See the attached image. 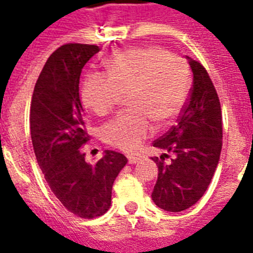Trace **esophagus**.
Returning <instances> with one entry per match:
<instances>
[{
	"label": "esophagus",
	"mask_w": 253,
	"mask_h": 253,
	"mask_svg": "<svg viewBox=\"0 0 253 253\" xmlns=\"http://www.w3.org/2000/svg\"><path fill=\"white\" fill-rule=\"evenodd\" d=\"M140 160L142 159L136 158V156H128V163L130 164H138V163H140Z\"/></svg>",
	"instance_id": "34e87169"
}]
</instances>
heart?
Returning a JSON list of instances; mask_svg holds the SVG:
<instances>
[{
  "mask_svg": "<svg viewBox=\"0 0 253 253\" xmlns=\"http://www.w3.org/2000/svg\"><path fill=\"white\" fill-rule=\"evenodd\" d=\"M107 76L91 73L83 83L85 107L109 114L128 93L131 110L103 127L110 146L132 154L154 132V122L167 126L178 117L188 97L190 76L185 60L160 45L132 47L105 61Z\"/></svg>",
  "mask_w": 253,
  "mask_h": 253,
  "instance_id": "obj_1",
  "label": "heart"
}]
</instances>
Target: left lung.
Returning <instances> with one entry per match:
<instances>
[{
  "instance_id": "8db88e82",
  "label": "left lung",
  "mask_w": 253,
  "mask_h": 253,
  "mask_svg": "<svg viewBox=\"0 0 253 253\" xmlns=\"http://www.w3.org/2000/svg\"><path fill=\"white\" fill-rule=\"evenodd\" d=\"M186 59L193 72L189 101L176 126L155 140L154 147L163 154L152 159L159 168L152 201L173 212L186 210L204 196L222 150V111L215 87L201 63ZM166 158L168 165L164 164Z\"/></svg>"
}]
</instances>
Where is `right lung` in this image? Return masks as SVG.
Here are the masks:
<instances>
[{
    "label": "right lung",
    "mask_w": 253,
    "mask_h": 253,
    "mask_svg": "<svg viewBox=\"0 0 253 253\" xmlns=\"http://www.w3.org/2000/svg\"><path fill=\"white\" fill-rule=\"evenodd\" d=\"M98 45L69 43L48 57L34 87L30 130L38 164L52 193L81 218L105 214L114 180L126 166L125 155L105 151L95 164L85 162L89 140L79 94L81 71Z\"/></svg>",
    "instance_id": "obj_1"
}]
</instances>
